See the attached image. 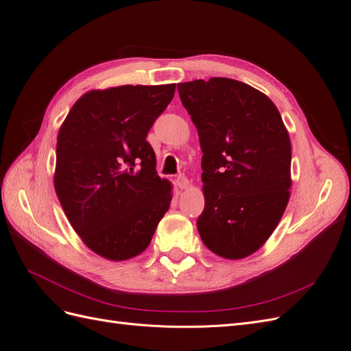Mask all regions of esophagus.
<instances>
[{
  "label": "esophagus",
  "instance_id": "1",
  "mask_svg": "<svg viewBox=\"0 0 351 351\" xmlns=\"http://www.w3.org/2000/svg\"><path fill=\"white\" fill-rule=\"evenodd\" d=\"M177 186H178V189L186 190V189H189L190 183H189V180L184 176H178L177 177Z\"/></svg>",
  "mask_w": 351,
  "mask_h": 351
}]
</instances>
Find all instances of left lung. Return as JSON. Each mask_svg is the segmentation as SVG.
<instances>
[{
  "label": "left lung",
  "mask_w": 351,
  "mask_h": 351,
  "mask_svg": "<svg viewBox=\"0 0 351 351\" xmlns=\"http://www.w3.org/2000/svg\"><path fill=\"white\" fill-rule=\"evenodd\" d=\"M177 89L204 152L200 239L221 258H247L267 243L289 205V132L275 104L243 82L210 77Z\"/></svg>",
  "instance_id": "1"
}]
</instances>
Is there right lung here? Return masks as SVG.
Masks as SVG:
<instances>
[{
	"label": "right lung",
	"mask_w": 351,
	"mask_h": 351,
	"mask_svg": "<svg viewBox=\"0 0 351 351\" xmlns=\"http://www.w3.org/2000/svg\"><path fill=\"white\" fill-rule=\"evenodd\" d=\"M174 92L176 83L93 89L60 127L56 193L73 230L104 259L146 250L169 208L173 184L156 176L146 136Z\"/></svg>",
	"instance_id": "right-lung-1"
}]
</instances>
